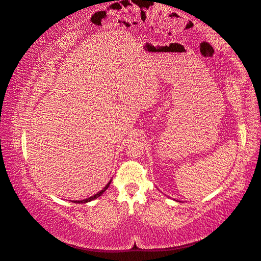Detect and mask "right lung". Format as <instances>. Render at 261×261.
<instances>
[{
  "instance_id": "1",
  "label": "right lung",
  "mask_w": 261,
  "mask_h": 261,
  "mask_svg": "<svg viewBox=\"0 0 261 261\" xmlns=\"http://www.w3.org/2000/svg\"><path fill=\"white\" fill-rule=\"evenodd\" d=\"M110 184H111V181H110L109 184H108L107 186H105L102 190L99 191V193L95 194L94 196H91V197H89V198H86V199H82V200H74V202H73V203H79V204H84V203H88V202H90V200H94V199H96V198H97V197H99V196H102V194L104 193V191L109 188Z\"/></svg>"
}]
</instances>
